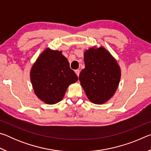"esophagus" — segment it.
<instances>
[{
    "label": "esophagus",
    "mask_w": 151,
    "mask_h": 151,
    "mask_svg": "<svg viewBox=\"0 0 151 151\" xmlns=\"http://www.w3.org/2000/svg\"><path fill=\"white\" fill-rule=\"evenodd\" d=\"M75 73L76 74V75H77V76H79V74H80V70H79L78 69H77V70H75Z\"/></svg>",
    "instance_id": "obj_1"
}]
</instances>
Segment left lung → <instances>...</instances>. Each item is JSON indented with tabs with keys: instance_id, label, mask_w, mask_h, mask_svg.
Listing matches in <instances>:
<instances>
[{
	"instance_id": "left-lung-1",
	"label": "left lung",
	"mask_w": 151,
	"mask_h": 151,
	"mask_svg": "<svg viewBox=\"0 0 151 151\" xmlns=\"http://www.w3.org/2000/svg\"><path fill=\"white\" fill-rule=\"evenodd\" d=\"M85 68L79 75L88 99L94 104L108 101L115 93L121 79L116 60L103 47L91 48L84 54Z\"/></svg>"
}]
</instances>
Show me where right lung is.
<instances>
[{
  "label": "right lung",
  "mask_w": 151,
  "mask_h": 151,
  "mask_svg": "<svg viewBox=\"0 0 151 151\" xmlns=\"http://www.w3.org/2000/svg\"><path fill=\"white\" fill-rule=\"evenodd\" d=\"M30 80L36 95L48 104L62 100L68 85L78 80L61 51L47 48L30 70Z\"/></svg>",
  "instance_id": "add662e5"
}]
</instances>
